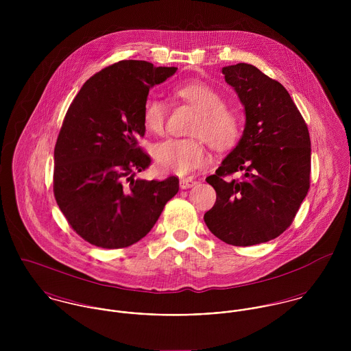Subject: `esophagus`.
I'll return each mask as SVG.
<instances>
[{
    "label": "esophagus",
    "instance_id": "obj_1",
    "mask_svg": "<svg viewBox=\"0 0 351 351\" xmlns=\"http://www.w3.org/2000/svg\"><path fill=\"white\" fill-rule=\"evenodd\" d=\"M196 184H197V181H196V180H193V178H182V180L180 181V186H181V189H189V188H193Z\"/></svg>",
    "mask_w": 351,
    "mask_h": 351
}]
</instances>
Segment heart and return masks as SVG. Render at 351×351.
Here are the masks:
<instances>
[{"mask_svg": "<svg viewBox=\"0 0 351 351\" xmlns=\"http://www.w3.org/2000/svg\"><path fill=\"white\" fill-rule=\"evenodd\" d=\"M177 99L185 101L197 114L186 139H167L154 146L152 156L163 173L186 176L209 162L206 143L213 150L231 149L241 134L238 112L223 104V96L205 82H186L174 88ZM167 106L165 101L149 96L143 102L142 121L147 131L160 135L165 131Z\"/></svg>", "mask_w": 351, "mask_h": 351, "instance_id": "heart-1", "label": "heart"}]
</instances>
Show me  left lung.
<instances>
[{"label":"left lung","instance_id":"1","mask_svg":"<svg viewBox=\"0 0 351 351\" xmlns=\"http://www.w3.org/2000/svg\"><path fill=\"white\" fill-rule=\"evenodd\" d=\"M226 82L245 105L238 146L205 181L216 191L204 215L209 231L232 246L280 237L293 221L309 189L311 139L288 90L247 63L223 67ZM242 171L241 179L229 177Z\"/></svg>","mask_w":351,"mask_h":351}]
</instances>
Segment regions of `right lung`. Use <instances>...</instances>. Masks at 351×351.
<instances>
[{"label":"right lung","mask_w":351,"mask_h":351,"mask_svg":"<svg viewBox=\"0 0 351 351\" xmlns=\"http://www.w3.org/2000/svg\"><path fill=\"white\" fill-rule=\"evenodd\" d=\"M177 67L120 60L90 77L70 104L53 150V196L70 227L101 249H124L145 238L180 180H141L151 165L139 146L142 108L154 85Z\"/></svg>","instance_id":"obj_1"}]
</instances>
